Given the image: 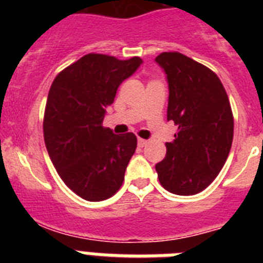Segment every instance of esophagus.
Instances as JSON below:
<instances>
[{
	"label": "esophagus",
	"instance_id": "esophagus-1",
	"mask_svg": "<svg viewBox=\"0 0 263 263\" xmlns=\"http://www.w3.org/2000/svg\"><path fill=\"white\" fill-rule=\"evenodd\" d=\"M146 145H147V141H146V139L138 138V146H139V147H143V146H146Z\"/></svg>",
	"mask_w": 263,
	"mask_h": 263
}]
</instances>
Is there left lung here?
Segmentation results:
<instances>
[{
  "label": "left lung",
  "mask_w": 263,
  "mask_h": 263,
  "mask_svg": "<svg viewBox=\"0 0 263 263\" xmlns=\"http://www.w3.org/2000/svg\"><path fill=\"white\" fill-rule=\"evenodd\" d=\"M155 62L168 83L167 120L178 125L166 157L155 164L167 191L190 196L205 190L224 166L233 141L229 99L215 72L179 52H162Z\"/></svg>",
  "instance_id": "left-lung-1"
}]
</instances>
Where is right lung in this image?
<instances>
[{"label": "right lung", "instance_id": "obj_1", "mask_svg": "<svg viewBox=\"0 0 263 263\" xmlns=\"http://www.w3.org/2000/svg\"><path fill=\"white\" fill-rule=\"evenodd\" d=\"M142 64L88 53L63 69L50 88L43 134L48 155L68 188L88 201L109 199L120 190L137 147L133 133L103 126L105 108L118 87Z\"/></svg>", "mask_w": 263, "mask_h": 263}]
</instances>
